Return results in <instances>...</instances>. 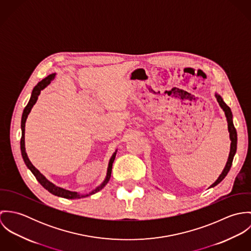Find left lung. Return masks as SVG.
Returning <instances> with one entry per match:
<instances>
[{
	"label": "left lung",
	"mask_w": 251,
	"mask_h": 251,
	"mask_svg": "<svg viewBox=\"0 0 251 251\" xmlns=\"http://www.w3.org/2000/svg\"><path fill=\"white\" fill-rule=\"evenodd\" d=\"M215 98H216L217 102L219 103L220 107L222 108L223 111L225 112V116H226V118H227L228 130H229L230 139H231V148H230V153H229L228 161H227V163H226V166H225L224 170L222 171V173H221V175L218 177V179H216L215 182L211 185V187H214L216 184H218L222 179H224V178L227 176L228 172L230 171V168H231L232 163H233V158H234V155H235L236 151H237V140H238V138H237V130H236V128H235V126H234L233 120H232L233 115H232L231 109L223 101L222 98H221L219 95L215 94Z\"/></svg>",
	"instance_id": "1"
}]
</instances>
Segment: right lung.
<instances>
[{
  "instance_id": "right-lung-1",
  "label": "right lung",
  "mask_w": 251,
  "mask_h": 251,
  "mask_svg": "<svg viewBox=\"0 0 251 251\" xmlns=\"http://www.w3.org/2000/svg\"><path fill=\"white\" fill-rule=\"evenodd\" d=\"M55 73L53 74H50L48 75L46 78H44L43 80H41L40 82L37 83L36 87L34 88L33 92H32V96H31V99L28 102V104L26 105V107L23 111V114H22V120H21V129H22V136H21V141H20V148H21V153H22V157L24 159V162L25 164L27 165V167L31 170V172L35 175L36 179L38 180V182L46 189L48 190L50 193H52L53 195H56V196H60V197H64V198H67V199H80V198H83V197H86V196H89V195H92V194H95L96 192L100 191V189H102L106 183L108 182V180L111 177V172H112V165H113V162H114V159H115V156H116V152H114V154L112 155L110 161H109V165H108L107 170V176H106V179H104V181L99 186L97 187L95 190H93L91 193L89 194H79L77 192H72L70 190H67V189H64V188H61L59 186H56L55 184H53L52 182H50L48 179H46L37 169L36 167L31 163V161L29 160L28 156H27V153H26V151H25V123H26V120H27V117L29 115V113L31 112L32 108L35 105V103L37 100V98L40 94V92L45 88L47 87L55 78Z\"/></svg>"
}]
</instances>
